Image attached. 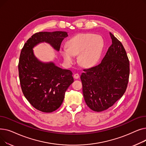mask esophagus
Returning <instances> with one entry per match:
<instances>
[{
  "mask_svg": "<svg viewBox=\"0 0 146 146\" xmlns=\"http://www.w3.org/2000/svg\"><path fill=\"white\" fill-rule=\"evenodd\" d=\"M73 77L74 79H78V78H79V74L78 73H75L74 74Z\"/></svg>",
  "mask_w": 146,
  "mask_h": 146,
  "instance_id": "1",
  "label": "esophagus"
}]
</instances>
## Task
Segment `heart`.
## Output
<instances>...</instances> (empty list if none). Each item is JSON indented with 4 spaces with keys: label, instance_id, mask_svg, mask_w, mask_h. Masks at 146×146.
<instances>
[{
    "label": "heart",
    "instance_id": "heart-1",
    "mask_svg": "<svg viewBox=\"0 0 146 146\" xmlns=\"http://www.w3.org/2000/svg\"><path fill=\"white\" fill-rule=\"evenodd\" d=\"M105 42L103 38L91 33L79 34L67 42V47L61 50V55L68 63H72L74 55L79 54V64L86 67L96 65L102 56Z\"/></svg>",
    "mask_w": 146,
    "mask_h": 146
}]
</instances>
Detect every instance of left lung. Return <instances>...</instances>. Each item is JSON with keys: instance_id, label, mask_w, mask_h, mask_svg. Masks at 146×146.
I'll return each instance as SVG.
<instances>
[{"instance_id": "8db88e82", "label": "left lung", "mask_w": 146, "mask_h": 146, "mask_svg": "<svg viewBox=\"0 0 146 146\" xmlns=\"http://www.w3.org/2000/svg\"><path fill=\"white\" fill-rule=\"evenodd\" d=\"M112 44L101 63L84 69L80 79L86 105L94 111L108 109L119 99L127 89L129 63L122 43L110 33Z\"/></svg>"}]
</instances>
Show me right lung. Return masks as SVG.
Returning <instances> with one entry per match:
<instances>
[{
  "label": "right lung",
  "instance_id": "obj_1",
  "mask_svg": "<svg viewBox=\"0 0 146 146\" xmlns=\"http://www.w3.org/2000/svg\"><path fill=\"white\" fill-rule=\"evenodd\" d=\"M68 36L64 31L40 32L31 36L23 47L18 64L21 89L25 97L38 110L52 112L61 106L67 88L73 82L72 72L44 63L34 55L33 48L47 42L59 51L61 42Z\"/></svg>",
  "mask_w": 146,
  "mask_h": 146
}]
</instances>
